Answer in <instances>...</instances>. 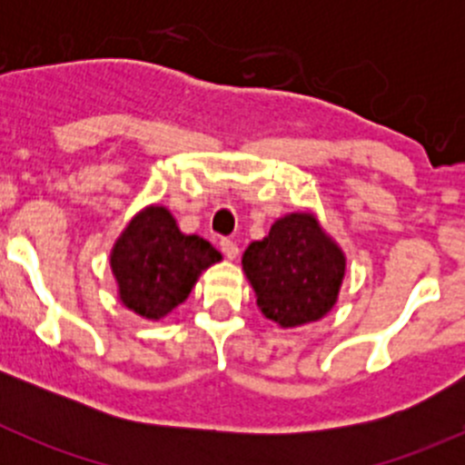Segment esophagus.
I'll return each mask as SVG.
<instances>
[{
  "mask_svg": "<svg viewBox=\"0 0 465 465\" xmlns=\"http://www.w3.org/2000/svg\"><path fill=\"white\" fill-rule=\"evenodd\" d=\"M220 250H223V254L232 261L238 256V245L232 241V238H223V241H220Z\"/></svg>",
  "mask_w": 465,
  "mask_h": 465,
  "instance_id": "obj_1",
  "label": "esophagus"
}]
</instances>
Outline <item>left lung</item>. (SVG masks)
<instances>
[{"mask_svg": "<svg viewBox=\"0 0 465 465\" xmlns=\"http://www.w3.org/2000/svg\"><path fill=\"white\" fill-rule=\"evenodd\" d=\"M242 270L267 320L281 328L322 320L337 302L346 259L312 213H288L242 254Z\"/></svg>", "mask_w": 465, "mask_h": 465, "instance_id": "left-lung-1", "label": "left lung"}]
</instances>
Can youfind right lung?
<instances>
[{"label":"right lung","mask_w":465,"mask_h":465,"mask_svg":"<svg viewBox=\"0 0 465 465\" xmlns=\"http://www.w3.org/2000/svg\"><path fill=\"white\" fill-rule=\"evenodd\" d=\"M223 256L200 236L180 232L171 211H139L110 254L119 299L145 320H162L189 297L198 276Z\"/></svg>","instance_id":"add662e5"}]
</instances>
